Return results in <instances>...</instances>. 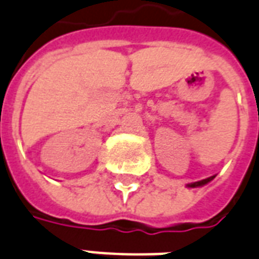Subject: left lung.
Masks as SVG:
<instances>
[{
  "instance_id": "obj_1",
  "label": "left lung",
  "mask_w": 259,
  "mask_h": 259,
  "mask_svg": "<svg viewBox=\"0 0 259 259\" xmlns=\"http://www.w3.org/2000/svg\"><path fill=\"white\" fill-rule=\"evenodd\" d=\"M215 178V176H212V177L209 178H205V180H201V181H197V182H193V184H188V188H197V186H202L205 185V184H208V182H211L212 180Z\"/></svg>"
}]
</instances>
